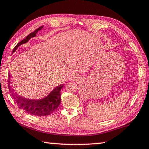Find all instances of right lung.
Wrapping results in <instances>:
<instances>
[{"instance_id":"right-lung-1","label":"right lung","mask_w":149,"mask_h":149,"mask_svg":"<svg viewBox=\"0 0 149 149\" xmlns=\"http://www.w3.org/2000/svg\"><path fill=\"white\" fill-rule=\"evenodd\" d=\"M43 26H40L35 31H33V32L27 36L26 38L22 40L15 47L13 50V53H14L20 45L28 42L31 38L36 36L37 32L41 30ZM8 76H9L8 77H9L8 81H9L10 78H11L9 74ZM63 84H61L56 87L49 95L45 98H41V99H29V98L22 97V96L17 95L15 92L13 88L11 86V85H10V82H9L8 86H9V91L11 94L12 97L19 108L24 110L26 113L32 115V116L42 117L49 116V115L53 113L54 111L56 110L58 107L59 106L61 101V90L63 87Z\"/></svg>"}]
</instances>
